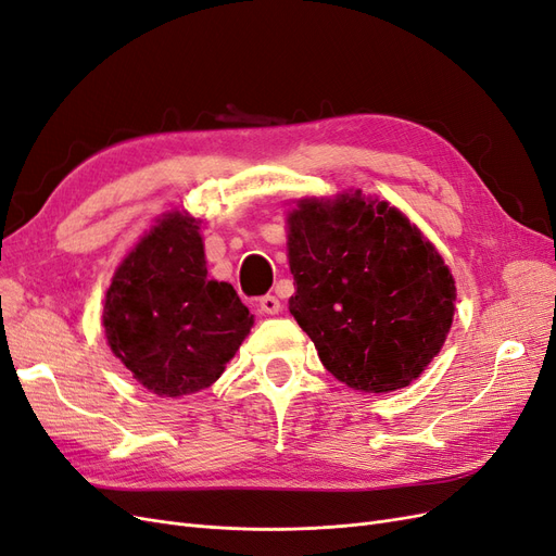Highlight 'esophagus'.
<instances>
[{
  "instance_id": "obj_1",
  "label": "esophagus",
  "mask_w": 556,
  "mask_h": 556,
  "mask_svg": "<svg viewBox=\"0 0 556 556\" xmlns=\"http://www.w3.org/2000/svg\"><path fill=\"white\" fill-rule=\"evenodd\" d=\"M257 306H260V311L266 313V315H278V313H280V301H278V296H271V294L262 296Z\"/></svg>"
}]
</instances>
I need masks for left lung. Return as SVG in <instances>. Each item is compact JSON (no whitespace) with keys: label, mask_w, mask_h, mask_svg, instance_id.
<instances>
[{"label":"left lung","mask_w":556,"mask_h":556,"mask_svg":"<svg viewBox=\"0 0 556 556\" xmlns=\"http://www.w3.org/2000/svg\"><path fill=\"white\" fill-rule=\"evenodd\" d=\"M290 313L319 362L352 390L408 387L439 355L454 278L401 211L359 192L304 199L288 217Z\"/></svg>","instance_id":"8db88e82"}]
</instances>
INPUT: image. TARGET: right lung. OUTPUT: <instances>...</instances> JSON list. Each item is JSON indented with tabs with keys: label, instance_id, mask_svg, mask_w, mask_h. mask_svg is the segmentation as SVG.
<instances>
[{
	"label": "right lung",
	"instance_id": "right-lung-1",
	"mask_svg": "<svg viewBox=\"0 0 556 556\" xmlns=\"http://www.w3.org/2000/svg\"><path fill=\"white\" fill-rule=\"evenodd\" d=\"M252 327L229 282L208 278L199 223L166 215L125 262L106 292L113 355L157 396L194 394L223 376Z\"/></svg>",
	"mask_w": 556,
	"mask_h": 556
}]
</instances>
